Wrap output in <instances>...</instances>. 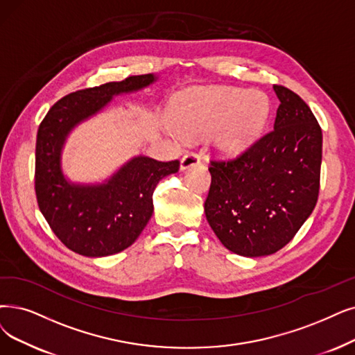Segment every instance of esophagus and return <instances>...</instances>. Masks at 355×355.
Segmentation results:
<instances>
[{
	"label": "esophagus",
	"instance_id": "1",
	"mask_svg": "<svg viewBox=\"0 0 355 355\" xmlns=\"http://www.w3.org/2000/svg\"><path fill=\"white\" fill-rule=\"evenodd\" d=\"M201 163V157L195 153H188L180 159V170H187L195 164Z\"/></svg>",
	"mask_w": 355,
	"mask_h": 355
}]
</instances>
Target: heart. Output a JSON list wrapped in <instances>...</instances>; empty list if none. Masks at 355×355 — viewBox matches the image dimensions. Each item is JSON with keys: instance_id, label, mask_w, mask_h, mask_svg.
Segmentation results:
<instances>
[{"instance_id": "obj_1", "label": "heart", "mask_w": 355, "mask_h": 355, "mask_svg": "<svg viewBox=\"0 0 355 355\" xmlns=\"http://www.w3.org/2000/svg\"><path fill=\"white\" fill-rule=\"evenodd\" d=\"M271 112L268 97L236 87H200L182 94L173 105L178 138L211 130L212 144L224 155L248 151L265 130Z\"/></svg>"}]
</instances>
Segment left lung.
<instances>
[{"label": "left lung", "mask_w": 355, "mask_h": 355, "mask_svg": "<svg viewBox=\"0 0 355 355\" xmlns=\"http://www.w3.org/2000/svg\"><path fill=\"white\" fill-rule=\"evenodd\" d=\"M274 130L233 160H211L205 216L220 242L248 258L284 248L315 209L322 130L303 98L275 84Z\"/></svg>", "instance_id": "8db88e82"}]
</instances>
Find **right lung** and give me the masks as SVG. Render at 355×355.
I'll list each match as a JSON object with an SVG mask.
<instances>
[{"label": "right lung", "mask_w": 355, "mask_h": 355, "mask_svg": "<svg viewBox=\"0 0 355 355\" xmlns=\"http://www.w3.org/2000/svg\"><path fill=\"white\" fill-rule=\"evenodd\" d=\"M155 78L153 74L132 76L67 94L39 125L35 162L37 205L55 236L83 257H109L130 248L153 216L154 188L164 176L176 173L180 163L137 155L102 185H74L61 170L65 138L115 94L141 90Z\"/></svg>", "instance_id": "right-lung-1"}]
</instances>
